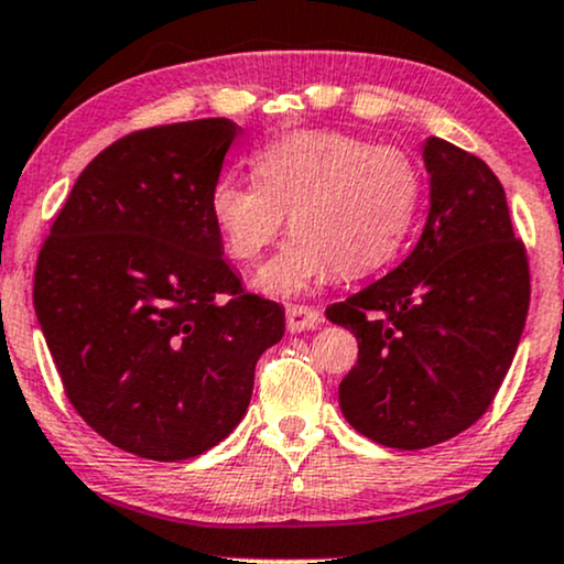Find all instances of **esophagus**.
Segmentation results:
<instances>
[{"label": "esophagus", "instance_id": "34e87169", "mask_svg": "<svg viewBox=\"0 0 564 564\" xmlns=\"http://www.w3.org/2000/svg\"><path fill=\"white\" fill-rule=\"evenodd\" d=\"M324 324V314L314 306H301V303H293L288 306V329L290 333H303V329H314Z\"/></svg>", "mask_w": 564, "mask_h": 564}]
</instances>
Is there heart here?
Segmentation results:
<instances>
[{
	"mask_svg": "<svg viewBox=\"0 0 564 564\" xmlns=\"http://www.w3.org/2000/svg\"><path fill=\"white\" fill-rule=\"evenodd\" d=\"M256 178L218 176L208 208L229 258L253 263L290 216V240L258 271L271 295H297L327 280H359L399 253L422 197L406 152L346 131H293L253 155Z\"/></svg>",
	"mask_w": 564,
	"mask_h": 564,
	"instance_id": "heart-1",
	"label": "heart"
}]
</instances>
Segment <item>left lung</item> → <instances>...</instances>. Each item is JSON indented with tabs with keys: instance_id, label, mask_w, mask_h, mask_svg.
I'll use <instances>...</instances> for the list:
<instances>
[{
	"instance_id": "obj_1",
	"label": "left lung",
	"mask_w": 564,
	"mask_h": 564,
	"mask_svg": "<svg viewBox=\"0 0 564 564\" xmlns=\"http://www.w3.org/2000/svg\"><path fill=\"white\" fill-rule=\"evenodd\" d=\"M430 214L401 267L333 303L327 319L359 340L340 409L388 448L435 446L488 412L531 303L525 245L501 182L473 152L430 137Z\"/></svg>"
}]
</instances>
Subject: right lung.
<instances>
[{"label": "right lung", "instance_id": "add662e5", "mask_svg": "<svg viewBox=\"0 0 564 564\" xmlns=\"http://www.w3.org/2000/svg\"><path fill=\"white\" fill-rule=\"evenodd\" d=\"M229 118L152 126L82 171L33 274V308L65 395L123 452L182 462L240 425L280 303L224 261L210 187Z\"/></svg>", "mask_w": 564, "mask_h": 564}]
</instances>
